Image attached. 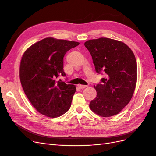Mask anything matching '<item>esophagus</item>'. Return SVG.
<instances>
[{
    "mask_svg": "<svg viewBox=\"0 0 156 156\" xmlns=\"http://www.w3.org/2000/svg\"><path fill=\"white\" fill-rule=\"evenodd\" d=\"M78 87L80 88H84L87 87L88 86L87 85H83V84H78Z\"/></svg>",
    "mask_w": 156,
    "mask_h": 156,
    "instance_id": "esophagus-1",
    "label": "esophagus"
}]
</instances>
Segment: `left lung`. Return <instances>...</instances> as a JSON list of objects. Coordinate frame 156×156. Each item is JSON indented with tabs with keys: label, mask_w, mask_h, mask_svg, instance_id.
<instances>
[{
	"label": "left lung",
	"mask_w": 156,
	"mask_h": 156,
	"mask_svg": "<svg viewBox=\"0 0 156 156\" xmlns=\"http://www.w3.org/2000/svg\"><path fill=\"white\" fill-rule=\"evenodd\" d=\"M84 44L96 72L105 73L101 83L94 86L97 96L89 107L102 117L119 114L129 103L136 87L137 66L133 52L124 42L107 37L89 40Z\"/></svg>",
	"instance_id": "8db88e82"
}]
</instances>
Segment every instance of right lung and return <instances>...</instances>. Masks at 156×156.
<instances>
[{"instance_id": "add662e5", "label": "right lung", "mask_w": 156, "mask_h": 156, "mask_svg": "<svg viewBox=\"0 0 156 156\" xmlns=\"http://www.w3.org/2000/svg\"><path fill=\"white\" fill-rule=\"evenodd\" d=\"M79 44L48 37L36 42L23 53L20 81L27 98L41 115L56 118L69 109L76 87L59 81L57 78L60 75L66 76L65 54Z\"/></svg>"}]
</instances>
